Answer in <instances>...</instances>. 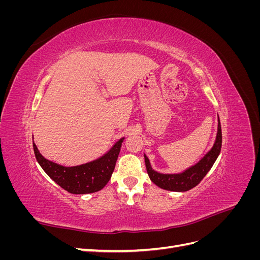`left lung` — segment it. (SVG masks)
Returning a JSON list of instances; mask_svg holds the SVG:
<instances>
[{"label": "left lung", "instance_id": "obj_1", "mask_svg": "<svg viewBox=\"0 0 260 260\" xmlns=\"http://www.w3.org/2000/svg\"><path fill=\"white\" fill-rule=\"evenodd\" d=\"M221 124H220L218 117V131L214 146L211 147L210 151L198 164H195L194 166L181 172V174H159V172L152 169L151 162H149L146 155H144L147 175L149 179L152 180V182H154L157 186L164 188V190L174 192H185L191 190V188H193L201 182L203 178L207 175V172L212 167V165L215 164L217 157L220 154V151H221Z\"/></svg>", "mask_w": 260, "mask_h": 260}]
</instances>
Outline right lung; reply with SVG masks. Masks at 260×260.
<instances>
[{
  "label": "right lung",
  "instance_id": "right-lung-1",
  "mask_svg": "<svg viewBox=\"0 0 260 260\" xmlns=\"http://www.w3.org/2000/svg\"><path fill=\"white\" fill-rule=\"evenodd\" d=\"M124 138L100 158L79 166L65 167L48 160L34 143V151L39 165L53 181L72 194H89L103 188L112 177Z\"/></svg>",
  "mask_w": 260,
  "mask_h": 260
}]
</instances>
